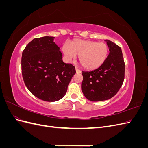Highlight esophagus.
Masks as SVG:
<instances>
[{
    "label": "esophagus",
    "instance_id": "esophagus-1",
    "mask_svg": "<svg viewBox=\"0 0 148 148\" xmlns=\"http://www.w3.org/2000/svg\"><path fill=\"white\" fill-rule=\"evenodd\" d=\"M76 72L78 73H80L82 72V71L80 70H79L78 68H76Z\"/></svg>",
    "mask_w": 148,
    "mask_h": 148
}]
</instances>
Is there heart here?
Returning a JSON list of instances; mask_svg holds the SVG:
<instances>
[{
  "label": "heart",
  "mask_w": 148,
  "mask_h": 148,
  "mask_svg": "<svg viewBox=\"0 0 148 148\" xmlns=\"http://www.w3.org/2000/svg\"><path fill=\"white\" fill-rule=\"evenodd\" d=\"M63 52L69 59H75L78 56L80 64L84 69L93 70L100 66L108 55V47L104 43L95 41L75 39L70 46H64Z\"/></svg>",
  "instance_id": "b5f03b06"
}]
</instances>
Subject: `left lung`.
I'll use <instances>...</instances> for the list:
<instances>
[{
    "mask_svg": "<svg viewBox=\"0 0 148 148\" xmlns=\"http://www.w3.org/2000/svg\"><path fill=\"white\" fill-rule=\"evenodd\" d=\"M109 54L98 69L82 71V90L91 101H102L114 96L122 87L125 78V62L122 49L109 40H106Z\"/></svg>",
    "mask_w": 148,
    "mask_h": 148,
    "instance_id": "left-lung-1",
    "label": "left lung"
}]
</instances>
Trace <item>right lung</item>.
Masks as SVG:
<instances>
[{"instance_id":"right-lung-1","label":"right lung","mask_w":148,"mask_h":148,"mask_svg":"<svg viewBox=\"0 0 148 148\" xmlns=\"http://www.w3.org/2000/svg\"><path fill=\"white\" fill-rule=\"evenodd\" d=\"M54 37L33 39L22 53L21 73L26 86L39 99L47 102L61 99L75 74V66L62 60Z\"/></svg>"}]
</instances>
